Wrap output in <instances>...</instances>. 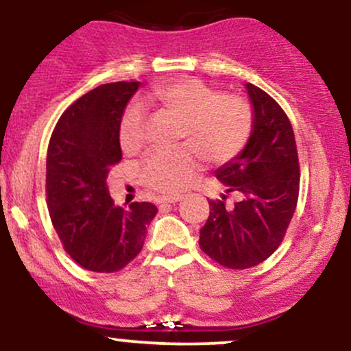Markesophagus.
<instances>
[{
    "mask_svg": "<svg viewBox=\"0 0 351 351\" xmlns=\"http://www.w3.org/2000/svg\"><path fill=\"white\" fill-rule=\"evenodd\" d=\"M182 198H183L182 195H167V196H160V198H158V203H176Z\"/></svg>",
    "mask_w": 351,
    "mask_h": 351,
    "instance_id": "obj_1",
    "label": "esophagus"
}]
</instances>
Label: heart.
I'll return each mask as SVG.
<instances>
[{"label":"heart","instance_id":"1","mask_svg":"<svg viewBox=\"0 0 351 351\" xmlns=\"http://www.w3.org/2000/svg\"><path fill=\"white\" fill-rule=\"evenodd\" d=\"M148 105H161L183 114L182 138L186 143L161 148L145 158L141 178L161 193H180L190 186L203 167L233 160L248 143L253 130V110L246 99L219 95L198 80H182L155 88L146 95ZM119 145L133 153L145 145V108L133 103L119 123Z\"/></svg>","mask_w":351,"mask_h":351}]
</instances>
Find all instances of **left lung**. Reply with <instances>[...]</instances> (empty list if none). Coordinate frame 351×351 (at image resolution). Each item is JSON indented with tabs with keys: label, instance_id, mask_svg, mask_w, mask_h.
Returning a JSON list of instances; mask_svg holds the SVG:
<instances>
[{
	"label": "left lung",
	"instance_id": "1",
	"mask_svg": "<svg viewBox=\"0 0 351 351\" xmlns=\"http://www.w3.org/2000/svg\"><path fill=\"white\" fill-rule=\"evenodd\" d=\"M253 110L248 143L215 176L240 202L226 196L210 202V217L199 230V248L219 265L245 269L260 265L278 248L298 202L300 167L293 128L282 106L252 83L245 84Z\"/></svg>",
	"mask_w": 351,
	"mask_h": 351
}]
</instances>
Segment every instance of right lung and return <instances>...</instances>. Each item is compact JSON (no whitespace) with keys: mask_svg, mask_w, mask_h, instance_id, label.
Masks as SVG:
<instances>
[{"mask_svg":"<svg viewBox=\"0 0 351 351\" xmlns=\"http://www.w3.org/2000/svg\"><path fill=\"white\" fill-rule=\"evenodd\" d=\"M138 82L101 84L76 99L58 119L46 156V196L58 237L69 256L90 271L113 273L145 243L158 208L114 205L106 188L121 160L119 123Z\"/></svg>","mask_w":351,"mask_h":351,"instance_id":"1","label":"right lung"}]
</instances>
